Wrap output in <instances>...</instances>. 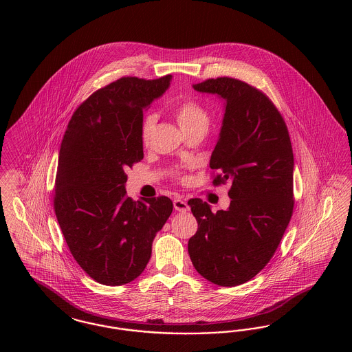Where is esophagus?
I'll use <instances>...</instances> for the list:
<instances>
[{"instance_id": "esophagus-1", "label": "esophagus", "mask_w": 352, "mask_h": 352, "mask_svg": "<svg viewBox=\"0 0 352 352\" xmlns=\"http://www.w3.org/2000/svg\"><path fill=\"white\" fill-rule=\"evenodd\" d=\"M173 204H174V208H175V211H179V212H187V211H190V206L184 201V199H174L173 201Z\"/></svg>"}]
</instances>
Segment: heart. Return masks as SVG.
<instances>
[{"label":"heart","instance_id":"heart-1","mask_svg":"<svg viewBox=\"0 0 352 352\" xmlns=\"http://www.w3.org/2000/svg\"><path fill=\"white\" fill-rule=\"evenodd\" d=\"M173 112H174V116L177 118L178 124L181 125V128L184 131L190 129L192 126H197V125H201V124L207 125V121H208V115H207L204 107L195 99H186V100L178 102L174 107ZM155 121H157V118L153 113L146 115L142 120L141 138L144 142H146L149 140Z\"/></svg>","mask_w":352,"mask_h":352}]
</instances>
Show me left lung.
<instances>
[{"instance_id":"1","label":"left lung","mask_w":352,"mask_h":352,"mask_svg":"<svg viewBox=\"0 0 352 352\" xmlns=\"http://www.w3.org/2000/svg\"><path fill=\"white\" fill-rule=\"evenodd\" d=\"M224 100V116L210 168L230 182L227 210L188 201L198 231L188 240L194 268L212 284L236 286L253 278L277 250L293 214L294 158L284 118L250 84L232 78L192 84Z\"/></svg>"}]
</instances>
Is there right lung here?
<instances>
[{"mask_svg": "<svg viewBox=\"0 0 352 352\" xmlns=\"http://www.w3.org/2000/svg\"><path fill=\"white\" fill-rule=\"evenodd\" d=\"M170 82L118 79L84 101L63 135L54 208L74 258L100 284L137 278L171 215L168 197L134 201L125 190V170L144 158V111Z\"/></svg>", "mask_w": 352, "mask_h": 352, "instance_id": "add662e5", "label": "right lung"}]
</instances>
